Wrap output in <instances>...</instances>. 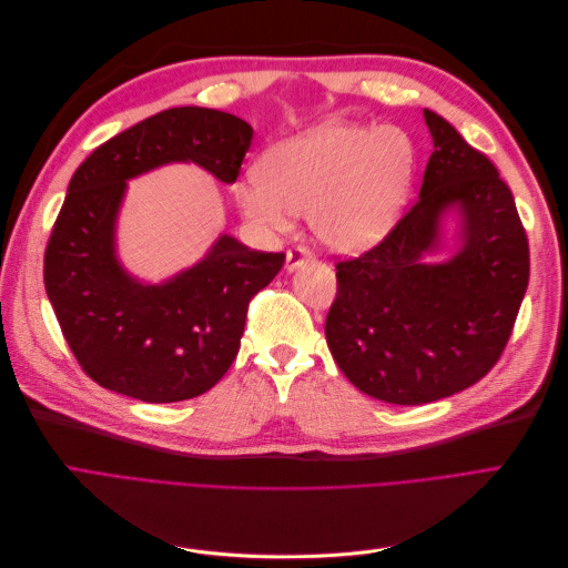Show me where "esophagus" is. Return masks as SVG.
<instances>
[{
	"label": "esophagus",
	"instance_id": "1",
	"mask_svg": "<svg viewBox=\"0 0 568 568\" xmlns=\"http://www.w3.org/2000/svg\"><path fill=\"white\" fill-rule=\"evenodd\" d=\"M307 261H313L311 248H305V246H291V248L286 251V270H288V272L301 267V265L307 263Z\"/></svg>",
	"mask_w": 568,
	"mask_h": 568
}]
</instances>
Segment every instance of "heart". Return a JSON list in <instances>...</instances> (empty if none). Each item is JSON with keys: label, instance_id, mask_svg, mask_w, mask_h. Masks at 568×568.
Masks as SVG:
<instances>
[{"label": "heart", "instance_id": "1", "mask_svg": "<svg viewBox=\"0 0 568 568\" xmlns=\"http://www.w3.org/2000/svg\"><path fill=\"white\" fill-rule=\"evenodd\" d=\"M415 161V144L398 128L326 123L272 146L257 175L234 184V199L265 234H284L291 217L311 215L326 246L359 251L398 222Z\"/></svg>", "mask_w": 568, "mask_h": 568}]
</instances>
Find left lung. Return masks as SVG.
Segmentation results:
<instances>
[{
	"label": "left lung",
	"mask_w": 568,
	"mask_h": 568,
	"mask_svg": "<svg viewBox=\"0 0 568 568\" xmlns=\"http://www.w3.org/2000/svg\"><path fill=\"white\" fill-rule=\"evenodd\" d=\"M434 153L419 201L379 244L336 263L324 334L338 369L376 400L424 405L474 386L495 367L528 286V236L486 153L424 109ZM457 204L463 246L426 264L442 213Z\"/></svg>",
	"instance_id": "obj_1"
}]
</instances>
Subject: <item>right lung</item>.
Returning a JSON list of instances; mask_svg holds the SVG:
<instances>
[{"mask_svg": "<svg viewBox=\"0 0 568 568\" xmlns=\"http://www.w3.org/2000/svg\"><path fill=\"white\" fill-rule=\"evenodd\" d=\"M253 130L215 109L180 106L111 136L80 163L44 251V288L63 338L92 382L144 403L211 390L232 367L248 303L284 253L220 236L211 253L165 284L134 282L115 261L113 225L125 180L192 161L236 182Z\"/></svg>", "mask_w": 568, "mask_h": 568, "instance_id": "right-lung-1", "label": "right lung"}]
</instances>
